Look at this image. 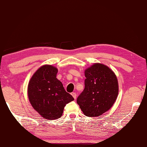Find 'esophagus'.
Segmentation results:
<instances>
[{
    "label": "esophagus",
    "instance_id": "1",
    "mask_svg": "<svg viewBox=\"0 0 147 147\" xmlns=\"http://www.w3.org/2000/svg\"><path fill=\"white\" fill-rule=\"evenodd\" d=\"M71 95H72V96H73V97L74 98V99H76V97H77V94H76V93H74V92L71 93Z\"/></svg>",
    "mask_w": 147,
    "mask_h": 147
}]
</instances>
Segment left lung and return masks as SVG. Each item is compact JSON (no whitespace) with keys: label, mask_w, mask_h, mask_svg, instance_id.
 Returning <instances> with one entry per match:
<instances>
[{"label":"left lung","mask_w":147,"mask_h":147,"mask_svg":"<svg viewBox=\"0 0 147 147\" xmlns=\"http://www.w3.org/2000/svg\"><path fill=\"white\" fill-rule=\"evenodd\" d=\"M84 89L77 98L87 117H98L114 104L118 94L117 76L107 66L95 63L85 70Z\"/></svg>","instance_id":"obj_1"}]
</instances>
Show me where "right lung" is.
<instances>
[{
	"label": "right lung",
	"mask_w": 147,
	"mask_h": 147,
	"mask_svg": "<svg viewBox=\"0 0 147 147\" xmlns=\"http://www.w3.org/2000/svg\"><path fill=\"white\" fill-rule=\"evenodd\" d=\"M57 69L44 65L33 75L28 84V97L33 108L44 118L56 120L74 98L56 78Z\"/></svg>",
	"instance_id": "1"
}]
</instances>
